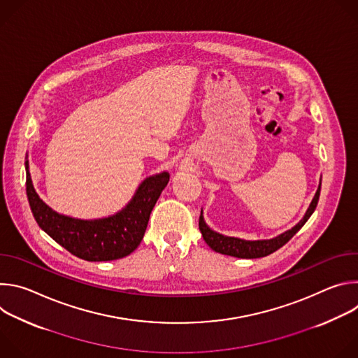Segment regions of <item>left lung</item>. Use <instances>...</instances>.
<instances>
[{
	"instance_id": "obj_1",
	"label": "left lung",
	"mask_w": 358,
	"mask_h": 358,
	"mask_svg": "<svg viewBox=\"0 0 358 358\" xmlns=\"http://www.w3.org/2000/svg\"><path fill=\"white\" fill-rule=\"evenodd\" d=\"M320 185L322 184H319L316 195L312 199L308 211H306V214L300 220V222H297L292 229L280 234L276 238L262 239V241H245V239H239V238H234V236L221 235V234L213 231L206 224V221H203V217H202V211H201L198 227L202 234V238L213 250L220 252L222 255H229V257L242 258V259H255V258L268 257V255L273 253L275 250L282 248L286 242H289L292 239V236L306 224V221H308L310 218V215L315 213V210L317 207V202H319V196H320Z\"/></svg>"
}]
</instances>
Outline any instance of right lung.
Instances as JSON below:
<instances>
[{
  "label": "right lung",
  "mask_w": 358,
  "mask_h": 358,
  "mask_svg": "<svg viewBox=\"0 0 358 358\" xmlns=\"http://www.w3.org/2000/svg\"><path fill=\"white\" fill-rule=\"evenodd\" d=\"M25 169L27 196L39 228L75 257L89 262L122 259L140 245L150 214L170 180L167 171L147 177L122 211L87 221L61 215L49 208L34 188L28 162Z\"/></svg>",
  "instance_id": "obj_1"
}]
</instances>
